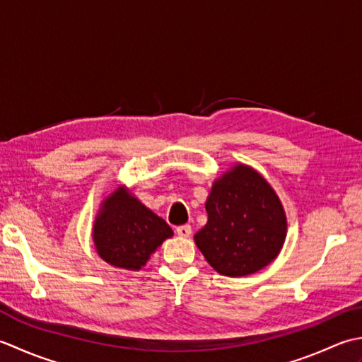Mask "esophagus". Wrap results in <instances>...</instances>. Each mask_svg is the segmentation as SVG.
Segmentation results:
<instances>
[{
    "mask_svg": "<svg viewBox=\"0 0 362 362\" xmlns=\"http://www.w3.org/2000/svg\"><path fill=\"white\" fill-rule=\"evenodd\" d=\"M176 234L180 235V238H189V235L192 234V228L190 225H181L176 228Z\"/></svg>",
    "mask_w": 362,
    "mask_h": 362,
    "instance_id": "esophagus-1",
    "label": "esophagus"
}]
</instances>
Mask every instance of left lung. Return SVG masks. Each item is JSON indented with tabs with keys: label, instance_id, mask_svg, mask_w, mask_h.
Masks as SVG:
<instances>
[{
	"label": "left lung",
	"instance_id": "1",
	"mask_svg": "<svg viewBox=\"0 0 362 362\" xmlns=\"http://www.w3.org/2000/svg\"><path fill=\"white\" fill-rule=\"evenodd\" d=\"M206 212L208 223L194 239L220 275H252L281 252L287 233L283 204L255 168L235 164L214 181Z\"/></svg>",
	"mask_w": 362,
	"mask_h": 362
}]
</instances>
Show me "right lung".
I'll return each mask as SVG.
<instances>
[{
    "mask_svg": "<svg viewBox=\"0 0 362 362\" xmlns=\"http://www.w3.org/2000/svg\"><path fill=\"white\" fill-rule=\"evenodd\" d=\"M172 228L120 186L105 202L93 223L92 238L103 261L117 269L140 270Z\"/></svg>",
    "mask_w": 362,
    "mask_h": 362,
    "instance_id": "obj_1",
    "label": "right lung"
}]
</instances>
